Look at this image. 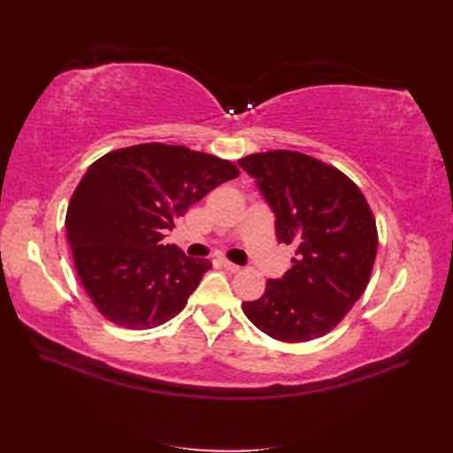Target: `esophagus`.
<instances>
[{"label":"esophagus","mask_w":453,"mask_h":453,"mask_svg":"<svg viewBox=\"0 0 453 453\" xmlns=\"http://www.w3.org/2000/svg\"><path fill=\"white\" fill-rule=\"evenodd\" d=\"M221 265H224L226 271H229V273H239V271H242V266L232 263V261H227V258H221Z\"/></svg>","instance_id":"obj_1"}]
</instances>
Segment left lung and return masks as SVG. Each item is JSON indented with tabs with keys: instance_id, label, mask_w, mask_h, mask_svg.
I'll list each match as a JSON object with an SVG mask.
<instances>
[{
	"instance_id": "8db88e82",
	"label": "left lung",
	"mask_w": 453,
	"mask_h": 453,
	"mask_svg": "<svg viewBox=\"0 0 453 453\" xmlns=\"http://www.w3.org/2000/svg\"><path fill=\"white\" fill-rule=\"evenodd\" d=\"M276 216V237L296 245L292 268L245 302L257 329L282 342L333 331L370 282L378 229L362 190L342 171L290 150L239 159Z\"/></svg>"
}]
</instances>
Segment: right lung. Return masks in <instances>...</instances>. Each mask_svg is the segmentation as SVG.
I'll use <instances>...</instances> for the list:
<instances>
[{"label": "right lung", "instance_id": "1", "mask_svg": "<svg viewBox=\"0 0 453 453\" xmlns=\"http://www.w3.org/2000/svg\"><path fill=\"white\" fill-rule=\"evenodd\" d=\"M237 175L232 161L159 142L93 163L72 195L65 234L75 271L104 319L142 331L185 310L211 263L165 243V234Z\"/></svg>", "mask_w": 453, "mask_h": 453}]
</instances>
